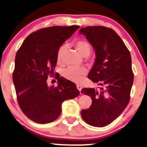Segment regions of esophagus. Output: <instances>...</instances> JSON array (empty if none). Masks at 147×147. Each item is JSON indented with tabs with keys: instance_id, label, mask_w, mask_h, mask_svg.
<instances>
[{
	"instance_id": "34e87169",
	"label": "esophagus",
	"mask_w": 147,
	"mask_h": 147,
	"mask_svg": "<svg viewBox=\"0 0 147 147\" xmlns=\"http://www.w3.org/2000/svg\"><path fill=\"white\" fill-rule=\"evenodd\" d=\"M76 87H77V89H78L79 91H80H80H81V89H82V85H81V84H77L76 85Z\"/></svg>"
}]
</instances>
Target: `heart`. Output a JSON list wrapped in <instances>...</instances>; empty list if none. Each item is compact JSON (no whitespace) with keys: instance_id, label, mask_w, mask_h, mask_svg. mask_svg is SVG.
Segmentation results:
<instances>
[{"instance_id":"heart-1","label":"heart","mask_w":147,"mask_h":147,"mask_svg":"<svg viewBox=\"0 0 147 147\" xmlns=\"http://www.w3.org/2000/svg\"><path fill=\"white\" fill-rule=\"evenodd\" d=\"M74 47L82 56H89L91 52V47L90 43L84 39H79L74 42ZM67 49L66 45H63L58 49L57 52V60L59 63H62L64 59V55ZM87 69L85 67H76L69 66L62 71V75L67 80L79 82L83 76L87 74Z\"/></svg>"}]
</instances>
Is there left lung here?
I'll list each match as a JSON object with an SVG mask.
<instances>
[{"label": "left lung", "instance_id": "1", "mask_svg": "<svg viewBox=\"0 0 147 147\" xmlns=\"http://www.w3.org/2000/svg\"><path fill=\"white\" fill-rule=\"evenodd\" d=\"M94 48L96 58L88 75L101 86L100 91L83 88L81 93L89 96L92 104L81 111L87 124L102 127L109 125L125 109L130 100L134 76L129 49L114 30L103 26L81 28Z\"/></svg>", "mask_w": 147, "mask_h": 147}]
</instances>
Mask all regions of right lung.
Masks as SVG:
<instances>
[{
    "mask_svg": "<svg viewBox=\"0 0 147 147\" xmlns=\"http://www.w3.org/2000/svg\"><path fill=\"white\" fill-rule=\"evenodd\" d=\"M80 26H53L36 31L26 38L17 51L13 82L22 111L32 121L49 123L58 118L62 103L77 97L74 82L57 76L56 87L47 85L57 63L60 47Z\"/></svg>",
    "mask_w": 147,
    "mask_h": 147,
    "instance_id": "1",
    "label": "right lung"
}]
</instances>
